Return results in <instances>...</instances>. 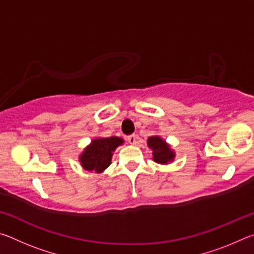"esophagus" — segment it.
<instances>
[{
    "label": "esophagus",
    "mask_w": 254,
    "mask_h": 254,
    "mask_svg": "<svg viewBox=\"0 0 254 254\" xmlns=\"http://www.w3.org/2000/svg\"><path fill=\"white\" fill-rule=\"evenodd\" d=\"M136 139H137V135L136 134H131V135H127V142L131 143V144H134L136 142Z\"/></svg>",
    "instance_id": "esophagus-1"
}]
</instances>
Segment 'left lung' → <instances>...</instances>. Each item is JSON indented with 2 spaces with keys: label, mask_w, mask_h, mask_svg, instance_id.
<instances>
[{
  "label": "left lung",
  "mask_w": 254,
  "mask_h": 254,
  "mask_svg": "<svg viewBox=\"0 0 254 254\" xmlns=\"http://www.w3.org/2000/svg\"><path fill=\"white\" fill-rule=\"evenodd\" d=\"M147 145L149 149L152 150V159L154 162L160 163V165H169L175 160L176 152L174 149L160 135L156 134L149 136Z\"/></svg>",
  "instance_id": "obj_1"
}]
</instances>
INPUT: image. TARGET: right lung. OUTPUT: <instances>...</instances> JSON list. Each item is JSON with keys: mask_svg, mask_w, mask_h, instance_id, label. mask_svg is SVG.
I'll use <instances>...</instances> for the list:
<instances>
[{"mask_svg": "<svg viewBox=\"0 0 254 254\" xmlns=\"http://www.w3.org/2000/svg\"><path fill=\"white\" fill-rule=\"evenodd\" d=\"M123 143L124 140L119 136L95 137L79 154L78 161L81 168L91 173L102 174L110 167L113 152Z\"/></svg>", "mask_w": 254, "mask_h": 254, "instance_id": "add662e5", "label": "right lung"}]
</instances>
